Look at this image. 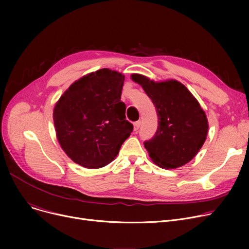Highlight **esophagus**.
I'll use <instances>...</instances> for the list:
<instances>
[{"label":"esophagus","mask_w":249,"mask_h":249,"mask_svg":"<svg viewBox=\"0 0 249 249\" xmlns=\"http://www.w3.org/2000/svg\"><path fill=\"white\" fill-rule=\"evenodd\" d=\"M140 125H141V122H140V121H136V122H134L133 126H134V130H135V131H137V130L139 129Z\"/></svg>","instance_id":"obj_1"}]
</instances>
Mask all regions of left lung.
Here are the masks:
<instances>
[{
  "mask_svg": "<svg viewBox=\"0 0 249 249\" xmlns=\"http://www.w3.org/2000/svg\"><path fill=\"white\" fill-rule=\"evenodd\" d=\"M151 99L159 117L154 136L144 142L150 159L162 168L182 166L195 158L208 133L205 112L191 91L178 81L155 83L132 74Z\"/></svg>",
  "mask_w": 249,
  "mask_h": 249,
  "instance_id": "obj_1",
  "label": "left lung"
}]
</instances>
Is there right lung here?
<instances>
[{
	"label": "right lung",
	"instance_id": "right-lung-1",
	"mask_svg": "<svg viewBox=\"0 0 249 249\" xmlns=\"http://www.w3.org/2000/svg\"><path fill=\"white\" fill-rule=\"evenodd\" d=\"M125 77L102 69L74 82L56 103L57 139L75 163L88 168L109 164L133 131L121 101Z\"/></svg>",
	"mask_w": 249,
	"mask_h": 249
}]
</instances>
